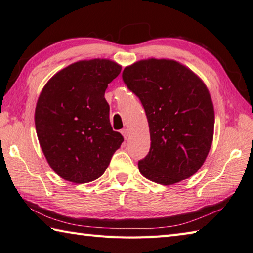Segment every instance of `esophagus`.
Listing matches in <instances>:
<instances>
[{
    "label": "esophagus",
    "mask_w": 253,
    "mask_h": 253,
    "mask_svg": "<svg viewBox=\"0 0 253 253\" xmlns=\"http://www.w3.org/2000/svg\"><path fill=\"white\" fill-rule=\"evenodd\" d=\"M121 133H122V135L125 136V138L126 140V138L128 137V134H130V132H128V130L127 128H123V130L121 131Z\"/></svg>",
    "instance_id": "1"
}]
</instances>
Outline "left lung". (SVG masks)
Instances as JSON below:
<instances>
[{
    "mask_svg": "<svg viewBox=\"0 0 253 253\" xmlns=\"http://www.w3.org/2000/svg\"><path fill=\"white\" fill-rule=\"evenodd\" d=\"M122 77L148 121L151 148L138 162L140 172L164 185L192 177L214 136V106L204 82L180 62L155 58L126 66Z\"/></svg>",
    "mask_w": 253,
    "mask_h": 253,
    "instance_id": "left-lung-1",
    "label": "left lung"
}]
</instances>
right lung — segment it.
I'll return each instance as SVG.
<instances>
[{
    "instance_id": "1",
    "label": "right lung",
    "mask_w": 253,
    "mask_h": 253,
    "mask_svg": "<svg viewBox=\"0 0 253 253\" xmlns=\"http://www.w3.org/2000/svg\"><path fill=\"white\" fill-rule=\"evenodd\" d=\"M122 66L109 59L74 62L51 77L35 110L38 141L49 166L66 181H94L125 138L112 130L108 84Z\"/></svg>"
}]
</instances>
